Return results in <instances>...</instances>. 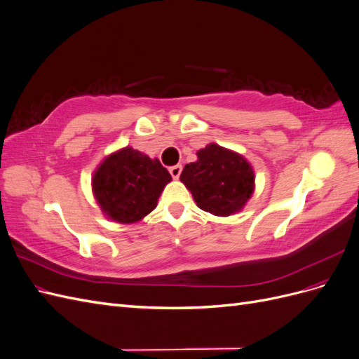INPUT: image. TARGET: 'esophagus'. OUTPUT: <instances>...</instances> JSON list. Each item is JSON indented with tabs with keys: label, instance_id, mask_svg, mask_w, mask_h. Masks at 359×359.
<instances>
[{
	"label": "esophagus",
	"instance_id": "esophagus-1",
	"mask_svg": "<svg viewBox=\"0 0 359 359\" xmlns=\"http://www.w3.org/2000/svg\"><path fill=\"white\" fill-rule=\"evenodd\" d=\"M181 170H182V166H181V165H177V166H172V168H169V172H170V175H172V178H173V180H178V178H180V175H181Z\"/></svg>",
	"mask_w": 359,
	"mask_h": 359
}]
</instances>
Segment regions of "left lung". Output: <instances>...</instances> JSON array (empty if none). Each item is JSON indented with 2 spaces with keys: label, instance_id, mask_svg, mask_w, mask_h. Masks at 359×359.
<instances>
[{
  "label": "left lung",
  "instance_id": "obj_1",
  "mask_svg": "<svg viewBox=\"0 0 359 359\" xmlns=\"http://www.w3.org/2000/svg\"><path fill=\"white\" fill-rule=\"evenodd\" d=\"M180 180L201 210L223 217L240 211L255 189L248 161L215 144L201 149L198 161L186 165Z\"/></svg>",
  "mask_w": 359,
  "mask_h": 359
}]
</instances>
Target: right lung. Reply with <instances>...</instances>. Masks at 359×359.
I'll list each match as a JSON object with an SVG mask.
<instances>
[{
  "label": "right lung",
  "mask_w": 359,
  "mask_h": 359,
  "mask_svg": "<svg viewBox=\"0 0 359 359\" xmlns=\"http://www.w3.org/2000/svg\"><path fill=\"white\" fill-rule=\"evenodd\" d=\"M172 180L161 163L124 148L95 170L93 189L103 212L119 223H135L156 208L160 193Z\"/></svg>",
  "instance_id": "1"
}]
</instances>
